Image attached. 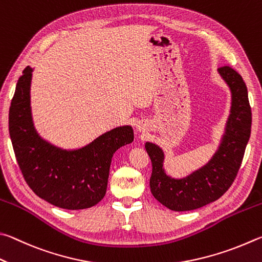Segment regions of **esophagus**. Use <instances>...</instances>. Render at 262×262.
<instances>
[{"instance_id":"1","label":"esophagus","mask_w":262,"mask_h":262,"mask_svg":"<svg viewBox=\"0 0 262 262\" xmlns=\"http://www.w3.org/2000/svg\"><path fill=\"white\" fill-rule=\"evenodd\" d=\"M137 127H138V130H139V131H143V126H140V125H138V126H137Z\"/></svg>"}]
</instances>
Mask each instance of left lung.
<instances>
[{
  "label": "left lung",
  "instance_id": "left-lung-1",
  "mask_svg": "<svg viewBox=\"0 0 262 262\" xmlns=\"http://www.w3.org/2000/svg\"><path fill=\"white\" fill-rule=\"evenodd\" d=\"M219 72L231 90V114L222 144L206 166L190 176L175 180L163 170L162 149L152 143L145 145L152 161L149 180L152 194L176 212L200 208L221 198L235 181L250 139L252 113L245 82L239 73L229 66L219 68Z\"/></svg>",
  "mask_w": 262,
  "mask_h": 262
}]
</instances>
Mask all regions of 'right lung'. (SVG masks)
<instances>
[{
    "instance_id": "add662e5",
    "label": "right lung",
    "mask_w": 262,
    "mask_h": 262,
    "mask_svg": "<svg viewBox=\"0 0 262 262\" xmlns=\"http://www.w3.org/2000/svg\"><path fill=\"white\" fill-rule=\"evenodd\" d=\"M32 69L18 79L9 109V134L27 185L41 199L64 209L90 208L103 199L116 150L134 141L131 126L105 132L80 149L55 147L36 134L31 116Z\"/></svg>"
}]
</instances>
